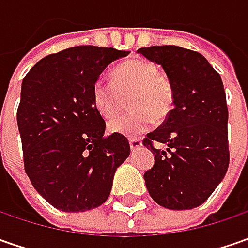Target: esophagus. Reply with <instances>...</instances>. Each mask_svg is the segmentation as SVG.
<instances>
[{
	"label": "esophagus",
	"mask_w": 248,
	"mask_h": 248,
	"mask_svg": "<svg viewBox=\"0 0 248 248\" xmlns=\"http://www.w3.org/2000/svg\"><path fill=\"white\" fill-rule=\"evenodd\" d=\"M129 146H131V150H137L142 146V139L134 138L129 139Z\"/></svg>",
	"instance_id": "esophagus-1"
}]
</instances>
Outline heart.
I'll return each instance as SVG.
<instances>
[{
    "label": "heart",
    "instance_id": "b5f03b06",
    "mask_svg": "<svg viewBox=\"0 0 248 248\" xmlns=\"http://www.w3.org/2000/svg\"><path fill=\"white\" fill-rule=\"evenodd\" d=\"M113 82L98 78L92 87V102L105 119L116 116L121 109L123 96L129 98L128 114L111 120L108 128L111 134L134 138L148 131L158 120L166 119L174 106V90L170 80L158 73L156 64L146 59L134 58L117 66Z\"/></svg>",
    "mask_w": 248,
    "mask_h": 248
}]
</instances>
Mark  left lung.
<instances>
[{"mask_svg":"<svg viewBox=\"0 0 248 248\" xmlns=\"http://www.w3.org/2000/svg\"><path fill=\"white\" fill-rule=\"evenodd\" d=\"M163 67L174 90V109L161 127L143 139L155 155L145 172L149 195L170 210L203 204L229 166L228 106L221 76L202 53L175 45L139 48ZM153 141L167 145L156 149Z\"/></svg>","mask_w":248,"mask_h":248,"instance_id":"8db88e82","label":"left lung"}]
</instances>
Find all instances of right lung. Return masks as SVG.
<instances>
[{
    "label": "right lung",
    "mask_w": 248,
    "mask_h": 248,
    "mask_svg": "<svg viewBox=\"0 0 248 248\" xmlns=\"http://www.w3.org/2000/svg\"><path fill=\"white\" fill-rule=\"evenodd\" d=\"M129 51L80 45L48 55L26 74L17 108L24 171L55 208L82 213L103 204L114 172L129 156L128 139L105 137L92 102L102 72Z\"/></svg>",
    "instance_id": "obj_1"
}]
</instances>
